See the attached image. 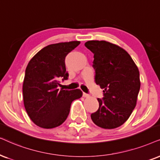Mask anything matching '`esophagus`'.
Listing matches in <instances>:
<instances>
[{
	"mask_svg": "<svg viewBox=\"0 0 160 160\" xmlns=\"http://www.w3.org/2000/svg\"><path fill=\"white\" fill-rule=\"evenodd\" d=\"M82 96H83V98H90V95L88 94H86V93H83V94H82Z\"/></svg>",
	"mask_w": 160,
	"mask_h": 160,
	"instance_id": "34e87169",
	"label": "esophagus"
}]
</instances>
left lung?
Listing matches in <instances>:
<instances>
[{"label":"left lung","instance_id":"left-lung-1","mask_svg":"<svg viewBox=\"0 0 160 160\" xmlns=\"http://www.w3.org/2000/svg\"><path fill=\"white\" fill-rule=\"evenodd\" d=\"M94 54L95 82L103 89L98 98L99 108L91 114L95 125L105 129L116 128L131 116L140 88L139 72L129 54L119 46L105 40L85 43Z\"/></svg>","mask_w":160,"mask_h":160}]
</instances>
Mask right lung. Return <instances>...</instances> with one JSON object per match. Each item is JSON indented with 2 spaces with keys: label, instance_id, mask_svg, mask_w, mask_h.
I'll use <instances>...</instances> for the list:
<instances>
[{
  "label": "right lung",
  "instance_id": "right-lung-1",
  "mask_svg": "<svg viewBox=\"0 0 160 160\" xmlns=\"http://www.w3.org/2000/svg\"><path fill=\"white\" fill-rule=\"evenodd\" d=\"M80 41L51 44L30 60L23 84L24 107L32 122L43 128H53L65 122L72 101L82 97L80 89H59L60 80H67L65 58Z\"/></svg>",
  "mask_w": 160,
  "mask_h": 160
}]
</instances>
